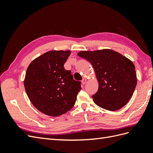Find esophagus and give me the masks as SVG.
I'll list each match as a JSON object with an SVG mask.
<instances>
[{"instance_id": "obj_1", "label": "esophagus", "mask_w": 153, "mask_h": 153, "mask_svg": "<svg viewBox=\"0 0 153 153\" xmlns=\"http://www.w3.org/2000/svg\"><path fill=\"white\" fill-rule=\"evenodd\" d=\"M85 83H86V79H85V78H83L82 80V84L83 85H84Z\"/></svg>"}]
</instances>
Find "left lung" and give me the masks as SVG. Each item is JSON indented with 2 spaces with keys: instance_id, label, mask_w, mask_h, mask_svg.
Wrapping results in <instances>:
<instances>
[{
  "instance_id": "obj_1",
  "label": "left lung",
  "mask_w": 153,
  "mask_h": 153,
  "mask_svg": "<svg viewBox=\"0 0 153 153\" xmlns=\"http://www.w3.org/2000/svg\"><path fill=\"white\" fill-rule=\"evenodd\" d=\"M78 55L90 62L94 69L99 87L92 98L97 105L115 111L127 104L137 83L135 68L130 60L110 49L81 51Z\"/></svg>"
}]
</instances>
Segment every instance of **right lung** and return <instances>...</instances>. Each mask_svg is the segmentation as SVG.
Returning a JSON list of instances; mask_svg holds the SVG:
<instances>
[{"instance_id":"1","label":"right lung","mask_w":153,"mask_h":153,"mask_svg":"<svg viewBox=\"0 0 153 153\" xmlns=\"http://www.w3.org/2000/svg\"><path fill=\"white\" fill-rule=\"evenodd\" d=\"M71 51H50L35 59L27 68L24 80L27 94L41 112L57 117L70 110L81 89L64 64Z\"/></svg>"}]
</instances>
